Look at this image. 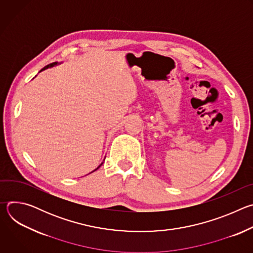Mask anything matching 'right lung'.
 Listing matches in <instances>:
<instances>
[{"instance_id": "obj_1", "label": "right lung", "mask_w": 253, "mask_h": 253, "mask_svg": "<svg viewBox=\"0 0 253 253\" xmlns=\"http://www.w3.org/2000/svg\"><path fill=\"white\" fill-rule=\"evenodd\" d=\"M56 65H58V62H54V63H52V64H49V65H47V66H46V67H44V68H43V69H42V70H41V71H40V72H42V71H43V70H46V69H48V68H51V67H53V66H56ZM102 164H103V162H102V163H101V164H100V165H99V166H98V167H97V168H96V169H95V170H93V171H92V172H94V171H96V170H97V169H98V168H99V167H100V166H101V165H102ZM92 172H91V173H92Z\"/></svg>"}]
</instances>
